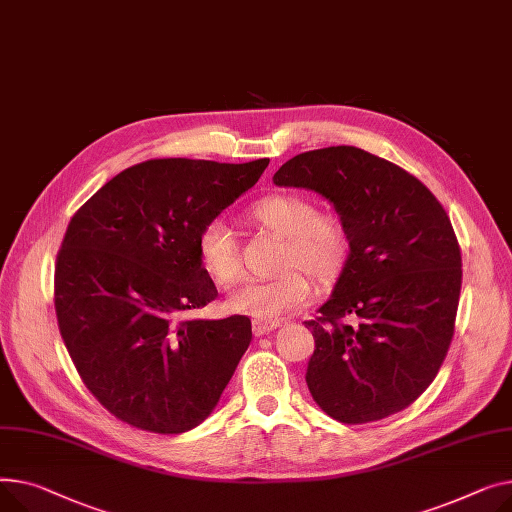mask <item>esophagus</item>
Instances as JSON below:
<instances>
[{
    "label": "esophagus",
    "mask_w": 512,
    "mask_h": 512,
    "mask_svg": "<svg viewBox=\"0 0 512 512\" xmlns=\"http://www.w3.org/2000/svg\"><path fill=\"white\" fill-rule=\"evenodd\" d=\"M279 326H281L279 322H260V320H254V322H252V330H254L256 337L273 333V330H277Z\"/></svg>",
    "instance_id": "obj_1"
}]
</instances>
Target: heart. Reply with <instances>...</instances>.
Returning <instances> with one entry per match:
<instances>
[{
    "label": "heart",
    "mask_w": 512,
    "mask_h": 512,
    "mask_svg": "<svg viewBox=\"0 0 512 512\" xmlns=\"http://www.w3.org/2000/svg\"><path fill=\"white\" fill-rule=\"evenodd\" d=\"M248 217L266 233L281 237L279 268L283 273L268 281H250L227 299L231 312L260 322H279L310 302L312 285L306 273L322 285L335 283L351 256V231L337 210H316L299 194H268L254 202ZM196 252L204 273L221 287L242 277V264L231 229L208 221L196 237Z\"/></svg>",
    "instance_id": "heart-1"
}]
</instances>
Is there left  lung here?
Wrapping results in <instances>:
<instances>
[{
    "label": "left lung",
    "mask_w": 512,
    "mask_h": 512,
    "mask_svg": "<svg viewBox=\"0 0 512 512\" xmlns=\"http://www.w3.org/2000/svg\"><path fill=\"white\" fill-rule=\"evenodd\" d=\"M277 186L324 196L347 221L351 256L320 318L306 382L341 424L409 407L436 378L455 335L461 248L436 196L417 177L355 146L289 159Z\"/></svg>",
    "instance_id": "obj_1"
}]
</instances>
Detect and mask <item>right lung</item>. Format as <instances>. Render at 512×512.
I'll list each match as a JSON object with an SVG mask.
<instances>
[{
    "label": "right lung",
    "mask_w": 512,
    "mask_h": 512,
    "mask_svg": "<svg viewBox=\"0 0 512 512\" xmlns=\"http://www.w3.org/2000/svg\"><path fill=\"white\" fill-rule=\"evenodd\" d=\"M266 165L144 161L72 217L55 264L57 326L86 388L122 422L182 434L217 407L252 322L184 318L217 297L196 237Z\"/></svg>",
    "instance_id": "add662e5"
}]
</instances>
